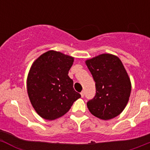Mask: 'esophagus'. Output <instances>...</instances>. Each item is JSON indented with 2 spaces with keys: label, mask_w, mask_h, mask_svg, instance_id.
Listing matches in <instances>:
<instances>
[{
  "label": "esophagus",
  "mask_w": 150,
  "mask_h": 150,
  "mask_svg": "<svg viewBox=\"0 0 150 150\" xmlns=\"http://www.w3.org/2000/svg\"><path fill=\"white\" fill-rule=\"evenodd\" d=\"M80 95H81L82 98H83V97H84V95H85V92H84V91H82L81 93H80Z\"/></svg>",
  "instance_id": "34e87169"
}]
</instances>
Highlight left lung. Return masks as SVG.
Segmentation results:
<instances>
[{"label":"left lung","mask_w":150,"mask_h":150,"mask_svg":"<svg viewBox=\"0 0 150 150\" xmlns=\"http://www.w3.org/2000/svg\"><path fill=\"white\" fill-rule=\"evenodd\" d=\"M95 82L96 94L87 102L91 114L108 120L119 116L129 99L132 85L121 60L102 54L86 62Z\"/></svg>","instance_id":"obj_1"}]
</instances>
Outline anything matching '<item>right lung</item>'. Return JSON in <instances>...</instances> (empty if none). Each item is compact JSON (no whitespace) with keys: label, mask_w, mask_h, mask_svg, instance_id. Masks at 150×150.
Masks as SVG:
<instances>
[{"label":"right lung","mask_w":150,"mask_h":150,"mask_svg":"<svg viewBox=\"0 0 150 150\" xmlns=\"http://www.w3.org/2000/svg\"><path fill=\"white\" fill-rule=\"evenodd\" d=\"M74 58L59 52H46L33 63L27 89L33 107L42 118L54 120L64 115L81 95L74 89L68 71Z\"/></svg>","instance_id":"1"}]
</instances>
